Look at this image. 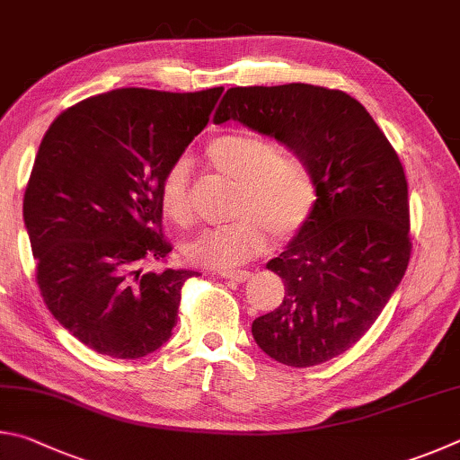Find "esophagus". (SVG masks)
<instances>
[{
    "label": "esophagus",
    "instance_id": "34e87169",
    "mask_svg": "<svg viewBox=\"0 0 460 460\" xmlns=\"http://www.w3.org/2000/svg\"><path fill=\"white\" fill-rule=\"evenodd\" d=\"M217 275L226 280H234V283H246L251 279V272L248 270H220Z\"/></svg>",
    "mask_w": 460,
    "mask_h": 460
}]
</instances>
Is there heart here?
Listing matches in <instances>:
<instances>
[{
  "label": "heart",
  "instance_id": "obj_1",
  "mask_svg": "<svg viewBox=\"0 0 460 460\" xmlns=\"http://www.w3.org/2000/svg\"><path fill=\"white\" fill-rule=\"evenodd\" d=\"M206 155L217 173L236 181L234 216L238 217L222 228L201 232L185 244L188 261L212 269L234 267L262 251L267 232L279 240L288 238L307 222L317 188L311 169L299 155L243 131L216 137ZM188 173V161L177 159L159 185L164 214L180 228H190L193 222Z\"/></svg>",
  "mask_w": 460,
  "mask_h": 460
}]
</instances>
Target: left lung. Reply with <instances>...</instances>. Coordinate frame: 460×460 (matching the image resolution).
Masks as SVG:
<instances>
[{
  "label": "left lung",
  "mask_w": 460,
  "mask_h": 460,
  "mask_svg": "<svg viewBox=\"0 0 460 460\" xmlns=\"http://www.w3.org/2000/svg\"><path fill=\"white\" fill-rule=\"evenodd\" d=\"M236 120L299 155L317 199L267 269L285 283L279 309L252 321L279 364H323L358 343L396 291L410 261L408 183L366 107L313 84L228 88L214 123Z\"/></svg>",
  "instance_id": "8db88e82"
}]
</instances>
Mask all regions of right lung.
<instances>
[{
  "label": "right lung",
  "instance_id": "obj_1",
  "mask_svg": "<svg viewBox=\"0 0 460 460\" xmlns=\"http://www.w3.org/2000/svg\"><path fill=\"white\" fill-rule=\"evenodd\" d=\"M224 88H117L75 104L48 128L23 196L46 307L86 348L117 359L159 349L193 270H143L172 244L159 185L208 125Z\"/></svg>",
  "mask_w": 460,
  "mask_h": 460
}]
</instances>
